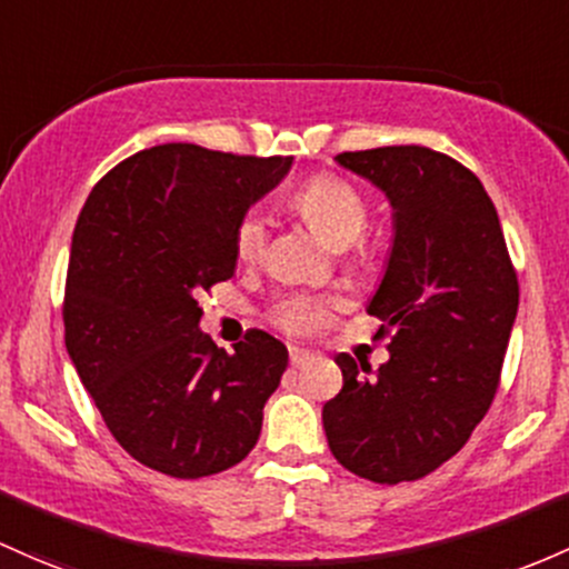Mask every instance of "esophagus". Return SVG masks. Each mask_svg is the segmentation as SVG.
Returning a JSON list of instances; mask_svg holds the SVG:
<instances>
[{"mask_svg": "<svg viewBox=\"0 0 569 569\" xmlns=\"http://www.w3.org/2000/svg\"><path fill=\"white\" fill-rule=\"evenodd\" d=\"M289 359H291V365H295V367H305V365H310L316 356L310 351H305V348H289Z\"/></svg>", "mask_w": 569, "mask_h": 569, "instance_id": "1", "label": "esophagus"}]
</instances>
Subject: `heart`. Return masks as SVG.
Here are the masks:
<instances>
[{"mask_svg":"<svg viewBox=\"0 0 569 569\" xmlns=\"http://www.w3.org/2000/svg\"><path fill=\"white\" fill-rule=\"evenodd\" d=\"M297 210L308 218L310 227L316 229L332 248H348L365 234L367 221H370V208L367 199L356 186L337 174H316L305 180L295 193ZM267 216L264 210L251 208L240 216L234 227V253L242 261H259L267 248ZM337 297H310L291 295L280 299L272 310V321L283 332L297 337L318 335L329 327L335 310L340 308Z\"/></svg>","mask_w":569,"mask_h":569,"instance_id":"b5f03b06","label":"heart"}]
</instances>
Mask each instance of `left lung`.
Here are the masks:
<instances>
[{
  "label": "left lung",
  "instance_id": "1",
  "mask_svg": "<svg viewBox=\"0 0 569 569\" xmlns=\"http://www.w3.org/2000/svg\"><path fill=\"white\" fill-rule=\"evenodd\" d=\"M386 193L389 261L367 313L389 335L376 372L337 356L342 389L323 405L335 459L353 476L402 483L461 451L491 408L518 310V280L495 202L467 167L421 146L335 156Z\"/></svg>",
  "mask_w": 569,
  "mask_h": 569
}]
</instances>
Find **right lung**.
Returning <instances> with one entry per match:
<instances>
[{"instance_id": "add662e5", "label": "right lung", "mask_w": 569, "mask_h": 569, "mask_svg": "<svg viewBox=\"0 0 569 569\" xmlns=\"http://www.w3.org/2000/svg\"><path fill=\"white\" fill-rule=\"evenodd\" d=\"M295 156L167 142L93 186L72 234L64 342L110 435L140 465L204 478L251 453L289 351L251 329L234 353L199 329L197 297L234 274V227Z\"/></svg>"}]
</instances>
